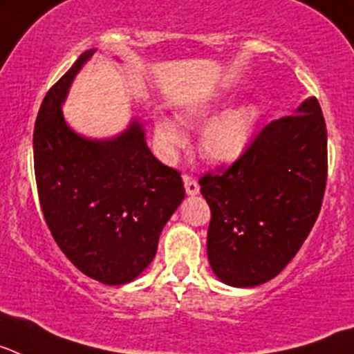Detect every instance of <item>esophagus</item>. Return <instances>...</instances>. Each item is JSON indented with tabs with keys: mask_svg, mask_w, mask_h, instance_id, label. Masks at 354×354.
Returning <instances> with one entry per match:
<instances>
[{
	"mask_svg": "<svg viewBox=\"0 0 354 354\" xmlns=\"http://www.w3.org/2000/svg\"><path fill=\"white\" fill-rule=\"evenodd\" d=\"M183 185H185V190H187V194L189 196H196L199 192V183L198 181L194 180V178H190V176H183Z\"/></svg>",
	"mask_w": 354,
	"mask_h": 354,
	"instance_id": "34e87169",
	"label": "esophagus"
}]
</instances>
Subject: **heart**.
Wrapping results in <instances>:
<instances>
[{
  "label": "heart",
  "mask_w": 354,
  "mask_h": 354,
  "mask_svg": "<svg viewBox=\"0 0 354 354\" xmlns=\"http://www.w3.org/2000/svg\"><path fill=\"white\" fill-rule=\"evenodd\" d=\"M212 106H199L192 112V115L203 119L212 113ZM257 119L258 109L250 103L239 104L235 109L221 113L219 118L208 122L207 128L203 130L201 151L215 162H233L245 151ZM156 137L167 149H174L183 142L180 126L171 119H162L156 122Z\"/></svg>",
  "instance_id": "b5f03b06"
}]
</instances>
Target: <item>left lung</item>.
<instances>
[{
  "instance_id": "8db88e82",
  "label": "left lung",
  "mask_w": 354,
  "mask_h": 354,
  "mask_svg": "<svg viewBox=\"0 0 354 354\" xmlns=\"http://www.w3.org/2000/svg\"><path fill=\"white\" fill-rule=\"evenodd\" d=\"M326 180L328 135L315 97L263 126L232 165L201 176L215 276L232 287H257L278 276L317 221Z\"/></svg>"
}]
</instances>
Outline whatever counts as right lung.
I'll return each instance as SVG.
<instances>
[{
	"mask_svg": "<svg viewBox=\"0 0 354 354\" xmlns=\"http://www.w3.org/2000/svg\"><path fill=\"white\" fill-rule=\"evenodd\" d=\"M94 51L80 55L46 94L33 130V164L58 248L88 278L122 285L151 263L185 189L176 169L149 151L139 121L109 140L85 139L69 128L62 103Z\"/></svg>",
	"mask_w": 354,
	"mask_h": 354,
	"instance_id": "add662e5",
	"label": "right lung"
}]
</instances>
